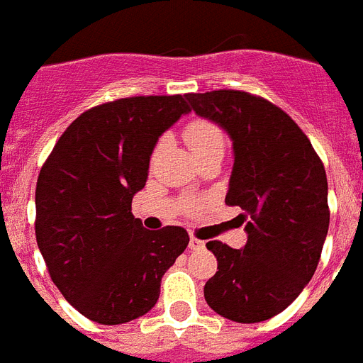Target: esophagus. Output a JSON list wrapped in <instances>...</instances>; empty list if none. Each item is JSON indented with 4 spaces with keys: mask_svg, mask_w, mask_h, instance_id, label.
Listing matches in <instances>:
<instances>
[{
    "mask_svg": "<svg viewBox=\"0 0 363 363\" xmlns=\"http://www.w3.org/2000/svg\"><path fill=\"white\" fill-rule=\"evenodd\" d=\"M205 248V242H203V240H199V238H196V237H191L190 238V250H203Z\"/></svg>",
    "mask_w": 363,
    "mask_h": 363,
    "instance_id": "esophagus-1",
    "label": "esophagus"
}]
</instances>
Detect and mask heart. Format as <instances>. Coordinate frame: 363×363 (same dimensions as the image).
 <instances>
[{
    "mask_svg": "<svg viewBox=\"0 0 363 363\" xmlns=\"http://www.w3.org/2000/svg\"><path fill=\"white\" fill-rule=\"evenodd\" d=\"M184 138H186L188 145L197 158L214 151V149H223V145H225L222 130L216 125L203 119L191 121L190 125L184 128Z\"/></svg>",
    "mask_w": 363,
    "mask_h": 363,
    "instance_id": "heart-1",
    "label": "heart"
}]
</instances>
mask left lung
Segmentation results:
<instances>
[{
  "instance_id": "8db88e82",
  "label": "left lung",
  "mask_w": 363,
  "mask_h": 363,
  "mask_svg": "<svg viewBox=\"0 0 363 363\" xmlns=\"http://www.w3.org/2000/svg\"><path fill=\"white\" fill-rule=\"evenodd\" d=\"M190 108L233 141L225 203L240 207L248 242L211 240L218 272L205 300L225 319L252 325L281 313L313 278L330 223L328 182L308 135L284 110L244 91L186 95Z\"/></svg>"
}]
</instances>
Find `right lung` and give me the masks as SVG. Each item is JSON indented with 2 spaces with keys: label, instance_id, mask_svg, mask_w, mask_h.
<instances>
[{
  "label": "right lung",
  "instance_id": "1",
  "mask_svg": "<svg viewBox=\"0 0 363 363\" xmlns=\"http://www.w3.org/2000/svg\"><path fill=\"white\" fill-rule=\"evenodd\" d=\"M184 96H132L84 111L38 173V250L67 302L99 325L151 311L162 276L190 242L186 229L149 231L132 214L156 141L190 111Z\"/></svg>",
  "mask_w": 363,
  "mask_h": 363
}]
</instances>
